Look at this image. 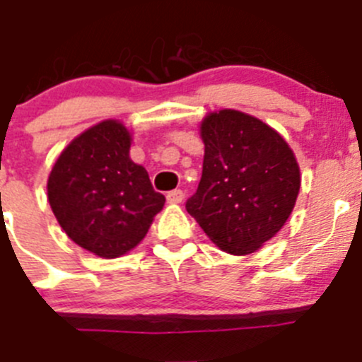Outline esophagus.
I'll return each instance as SVG.
<instances>
[{
    "instance_id": "esophagus-1",
    "label": "esophagus",
    "mask_w": 362,
    "mask_h": 362,
    "mask_svg": "<svg viewBox=\"0 0 362 362\" xmlns=\"http://www.w3.org/2000/svg\"><path fill=\"white\" fill-rule=\"evenodd\" d=\"M165 198H168L169 204H180L184 200V193H182L180 189H175V191H169Z\"/></svg>"
}]
</instances>
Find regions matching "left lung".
<instances>
[{
	"label": "left lung",
	"mask_w": 362,
	"mask_h": 362,
	"mask_svg": "<svg viewBox=\"0 0 362 362\" xmlns=\"http://www.w3.org/2000/svg\"><path fill=\"white\" fill-rule=\"evenodd\" d=\"M200 136L202 178L185 209L221 250L256 252L294 209L301 187L294 151L274 128L238 110L207 113Z\"/></svg>",
	"instance_id": "1"
}]
</instances>
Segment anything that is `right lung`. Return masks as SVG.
I'll use <instances>...</instances> for the list:
<instances>
[{
    "label": "right lung",
    "instance_id": "obj_1",
    "mask_svg": "<svg viewBox=\"0 0 362 362\" xmlns=\"http://www.w3.org/2000/svg\"><path fill=\"white\" fill-rule=\"evenodd\" d=\"M132 133L108 119L77 135L48 175V202L71 242L99 258H119L144 240L165 204L129 158Z\"/></svg>",
    "mask_w": 362,
    "mask_h": 362
}]
</instances>
